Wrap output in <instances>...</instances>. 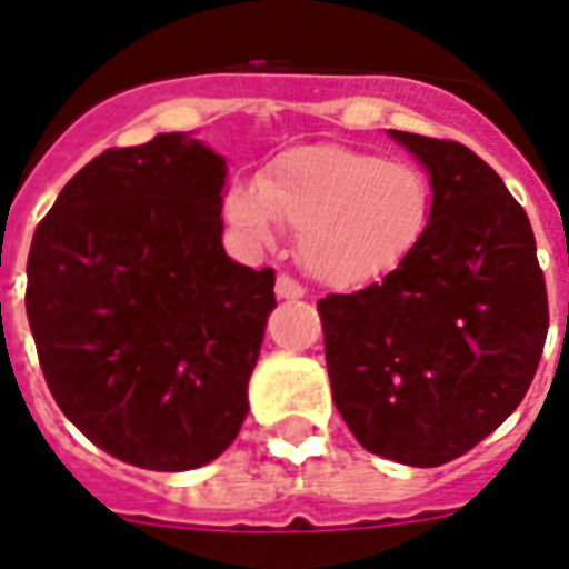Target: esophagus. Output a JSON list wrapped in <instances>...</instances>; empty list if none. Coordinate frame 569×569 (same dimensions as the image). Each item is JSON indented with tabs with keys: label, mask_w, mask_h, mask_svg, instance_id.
Here are the masks:
<instances>
[{
	"label": "esophagus",
	"mask_w": 569,
	"mask_h": 569,
	"mask_svg": "<svg viewBox=\"0 0 569 569\" xmlns=\"http://www.w3.org/2000/svg\"><path fill=\"white\" fill-rule=\"evenodd\" d=\"M274 292H277V298L295 300V298H303V286H300L295 277L280 274V277H277V283H274Z\"/></svg>",
	"instance_id": "esophagus-1"
}]
</instances>
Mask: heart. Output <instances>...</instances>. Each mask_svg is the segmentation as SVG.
I'll return each mask as SVG.
<instances>
[{
    "mask_svg": "<svg viewBox=\"0 0 569 569\" xmlns=\"http://www.w3.org/2000/svg\"><path fill=\"white\" fill-rule=\"evenodd\" d=\"M431 184L417 164L343 144L277 156L254 184L226 193V219L254 246L277 222L295 231L298 260L329 286H361L393 271L422 240Z\"/></svg>",
    "mask_w": 569,
    "mask_h": 569,
    "instance_id": "obj_1",
    "label": "heart"
}]
</instances>
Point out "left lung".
Masks as SVG:
<instances>
[{
	"label": "left lung",
	"mask_w": 569,
	"mask_h": 569,
	"mask_svg": "<svg viewBox=\"0 0 569 569\" xmlns=\"http://www.w3.org/2000/svg\"><path fill=\"white\" fill-rule=\"evenodd\" d=\"M431 176V217L381 283L318 300L338 413L370 455L433 469L527 396L550 309L527 213L457 141L390 130Z\"/></svg>",
	"instance_id": "left-lung-1"
}]
</instances>
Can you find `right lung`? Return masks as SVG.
<instances>
[{"label": "right lung", "instance_id": "obj_1", "mask_svg": "<svg viewBox=\"0 0 569 569\" xmlns=\"http://www.w3.org/2000/svg\"><path fill=\"white\" fill-rule=\"evenodd\" d=\"M226 159L184 132L100 152L33 231L26 309L42 376L118 460L188 471L248 413L274 271L222 248Z\"/></svg>", "mask_w": 569, "mask_h": 569}]
</instances>
